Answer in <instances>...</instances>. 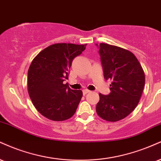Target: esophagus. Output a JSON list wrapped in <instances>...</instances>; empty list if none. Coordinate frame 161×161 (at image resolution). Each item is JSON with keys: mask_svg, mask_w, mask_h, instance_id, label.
I'll use <instances>...</instances> for the list:
<instances>
[{"mask_svg": "<svg viewBox=\"0 0 161 161\" xmlns=\"http://www.w3.org/2000/svg\"><path fill=\"white\" fill-rule=\"evenodd\" d=\"M89 92H90V91L88 90V89H84V90L82 91V93H83V94H84V95H86V94H87Z\"/></svg>", "mask_w": 161, "mask_h": 161, "instance_id": "34e87169", "label": "esophagus"}]
</instances>
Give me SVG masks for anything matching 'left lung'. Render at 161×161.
Segmentation results:
<instances>
[{"label": "left lung", "instance_id": "1", "mask_svg": "<svg viewBox=\"0 0 161 161\" xmlns=\"http://www.w3.org/2000/svg\"><path fill=\"white\" fill-rule=\"evenodd\" d=\"M99 54L105 79H111V92L99 94L97 115L107 121L127 117L138 105L145 86V73L138 60L128 50L100 43Z\"/></svg>", "mask_w": 161, "mask_h": 161}]
</instances>
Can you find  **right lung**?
I'll return each instance as SVG.
<instances>
[{
	"label": "right lung",
	"mask_w": 161,
	"mask_h": 161,
	"mask_svg": "<svg viewBox=\"0 0 161 161\" xmlns=\"http://www.w3.org/2000/svg\"><path fill=\"white\" fill-rule=\"evenodd\" d=\"M85 45L56 43L34 58L28 72V94L36 110L52 121H61L74 115L82 97L81 90L67 83L73 60L86 49Z\"/></svg>",
	"instance_id": "add662e5"
}]
</instances>
